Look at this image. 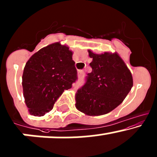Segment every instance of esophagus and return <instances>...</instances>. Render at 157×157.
Segmentation results:
<instances>
[{
  "instance_id": "34e87169",
  "label": "esophagus",
  "mask_w": 157,
  "mask_h": 157,
  "mask_svg": "<svg viewBox=\"0 0 157 157\" xmlns=\"http://www.w3.org/2000/svg\"><path fill=\"white\" fill-rule=\"evenodd\" d=\"M84 74V72L83 71H78V77H81L83 76V74Z\"/></svg>"
}]
</instances>
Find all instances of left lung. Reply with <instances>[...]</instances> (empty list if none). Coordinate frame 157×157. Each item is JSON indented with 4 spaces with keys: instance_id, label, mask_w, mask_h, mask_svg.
Listing matches in <instances>:
<instances>
[{
    "instance_id": "obj_1",
    "label": "left lung",
    "mask_w": 157,
    "mask_h": 157,
    "mask_svg": "<svg viewBox=\"0 0 157 157\" xmlns=\"http://www.w3.org/2000/svg\"><path fill=\"white\" fill-rule=\"evenodd\" d=\"M92 71L77 90L76 108L90 116L108 113L119 106L133 86L132 76L117 53L95 54L89 50Z\"/></svg>"
}]
</instances>
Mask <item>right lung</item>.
I'll return each instance as SVG.
<instances>
[{
    "label": "right lung",
    "instance_id": "obj_1",
    "mask_svg": "<svg viewBox=\"0 0 157 157\" xmlns=\"http://www.w3.org/2000/svg\"><path fill=\"white\" fill-rule=\"evenodd\" d=\"M77 80L72 52L59 43L40 49L28 61L22 75L25 101L34 116H44Z\"/></svg>",
    "mask_w": 157,
    "mask_h": 157
}]
</instances>
